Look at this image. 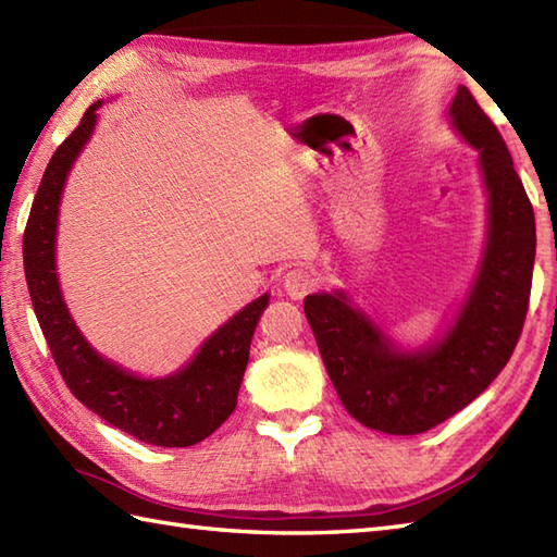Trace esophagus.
Segmentation results:
<instances>
[{"mask_svg":"<svg viewBox=\"0 0 557 557\" xmlns=\"http://www.w3.org/2000/svg\"><path fill=\"white\" fill-rule=\"evenodd\" d=\"M315 285L318 280L313 275V270L309 268H292L285 275V292L292 299H304L306 294L313 292Z\"/></svg>","mask_w":557,"mask_h":557,"instance_id":"esophagus-1","label":"esophagus"}]
</instances>
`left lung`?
<instances>
[{
    "label": "left lung",
    "instance_id": "1",
    "mask_svg": "<svg viewBox=\"0 0 557 557\" xmlns=\"http://www.w3.org/2000/svg\"><path fill=\"white\" fill-rule=\"evenodd\" d=\"M449 116L479 150L488 188L486 256L449 333L431 349L401 354L342 294L304 299L339 401L359 423L389 435L431 431L476 399L510 361L529 311L534 208L500 132L469 88H457Z\"/></svg>",
    "mask_w": 557,
    "mask_h": 557
}]
</instances>
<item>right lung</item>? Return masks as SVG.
<instances>
[{"instance_id":"obj_1","label":"right lung","mask_w":557,"mask_h":557,"mask_svg":"<svg viewBox=\"0 0 557 557\" xmlns=\"http://www.w3.org/2000/svg\"><path fill=\"white\" fill-rule=\"evenodd\" d=\"M98 108L100 102L90 104L81 124L54 150L35 194L23 232V265L30 301L57 369L81 405L148 445L188 447L215 433L234 411L248 347L258 318L268 306V294L248 304L208 337L184 371L160 381H144L126 373L90 349L71 321L59 292L54 234L64 180L92 134Z\"/></svg>"}]
</instances>
